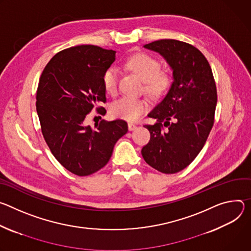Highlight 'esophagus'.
<instances>
[{"instance_id": "obj_1", "label": "esophagus", "mask_w": 251, "mask_h": 251, "mask_svg": "<svg viewBox=\"0 0 251 251\" xmlns=\"http://www.w3.org/2000/svg\"><path fill=\"white\" fill-rule=\"evenodd\" d=\"M136 125H134V124H132V123H128V129L129 130H134V129H136Z\"/></svg>"}]
</instances>
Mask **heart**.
I'll use <instances>...</instances> for the list:
<instances>
[{
  "label": "heart",
  "mask_w": 251,
  "mask_h": 251,
  "mask_svg": "<svg viewBox=\"0 0 251 251\" xmlns=\"http://www.w3.org/2000/svg\"><path fill=\"white\" fill-rule=\"evenodd\" d=\"M126 68L140 77L145 85V90L152 97L162 95L171 85V76L159 71L160 64L147 53H136L125 63ZM119 71L111 67L102 75L104 90L109 95L118 92ZM148 108V101L142 98L124 96L110 105V113L115 118L126 121H136Z\"/></svg>",
  "instance_id": "heart-1"
}]
</instances>
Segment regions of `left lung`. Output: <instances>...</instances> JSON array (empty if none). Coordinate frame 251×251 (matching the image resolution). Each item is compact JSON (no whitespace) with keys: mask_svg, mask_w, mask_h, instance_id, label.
Here are the masks:
<instances>
[{"mask_svg":"<svg viewBox=\"0 0 251 251\" xmlns=\"http://www.w3.org/2000/svg\"><path fill=\"white\" fill-rule=\"evenodd\" d=\"M158 52L173 70L172 86L148 117L150 143L142 150L146 162L162 174H176L202 150L214 123L217 102L211 68L202 52L187 43L159 40L144 46Z\"/></svg>","mask_w":251,"mask_h":251,"instance_id":"left-lung-1","label":"left lung"}]
</instances>
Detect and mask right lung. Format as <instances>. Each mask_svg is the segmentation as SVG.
<instances>
[{
    "label": "right lung",
    "instance_id": "obj_1",
    "mask_svg": "<svg viewBox=\"0 0 251 251\" xmlns=\"http://www.w3.org/2000/svg\"><path fill=\"white\" fill-rule=\"evenodd\" d=\"M116 60V50L81 45L61 50L47 64L37 91L42 133L53 156L78 176L97 173L108 162L114 147L127 132L123 120L100 121L95 128L85 119L97 106L105 115L102 75Z\"/></svg>",
    "mask_w": 251,
    "mask_h": 251
}]
</instances>
